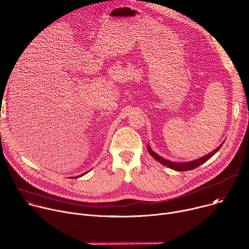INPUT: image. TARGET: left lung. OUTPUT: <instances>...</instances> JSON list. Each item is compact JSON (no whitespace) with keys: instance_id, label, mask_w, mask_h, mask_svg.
<instances>
[{"instance_id":"left-lung-1","label":"left lung","mask_w":249,"mask_h":249,"mask_svg":"<svg viewBox=\"0 0 249 249\" xmlns=\"http://www.w3.org/2000/svg\"><path fill=\"white\" fill-rule=\"evenodd\" d=\"M224 144V142L222 144H220V146H218L215 150H213L212 152L208 153L207 155L199 158V159H196V160H193V161H189V162H172V161H169L161 156H159L158 154H156L152 149L150 148V146H149V144L147 145V150L149 152V154H150L156 161H158L159 163L163 164L164 166L170 168V169H173L175 171H178V172H183V171H190V170H193L197 167H199L200 165H202L203 163H205L207 160H209L213 155H215L219 150L220 148L222 147V145Z\"/></svg>"}]
</instances>
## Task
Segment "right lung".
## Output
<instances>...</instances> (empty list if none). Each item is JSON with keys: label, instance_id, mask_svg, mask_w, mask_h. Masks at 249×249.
I'll return each mask as SVG.
<instances>
[{"label": "right lung", "instance_id": "1", "mask_svg": "<svg viewBox=\"0 0 249 249\" xmlns=\"http://www.w3.org/2000/svg\"><path fill=\"white\" fill-rule=\"evenodd\" d=\"M86 173H87V172H86ZM86 173H84V174H82V175H81V176H77V177H75V178H79V177H82V176H83V175H85V174H86Z\"/></svg>", "mask_w": 249, "mask_h": 249}]
</instances>
